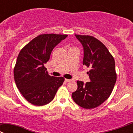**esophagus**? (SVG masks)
I'll return each instance as SVG.
<instances>
[{"label":"esophagus","instance_id":"esophagus-1","mask_svg":"<svg viewBox=\"0 0 133 133\" xmlns=\"http://www.w3.org/2000/svg\"><path fill=\"white\" fill-rule=\"evenodd\" d=\"M65 81L66 82V83H68V82H70V81H71V79H65Z\"/></svg>","mask_w":133,"mask_h":133}]
</instances>
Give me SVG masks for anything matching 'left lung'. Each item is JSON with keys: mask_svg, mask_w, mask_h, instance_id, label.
I'll return each mask as SVG.
<instances>
[{"mask_svg": "<svg viewBox=\"0 0 133 133\" xmlns=\"http://www.w3.org/2000/svg\"><path fill=\"white\" fill-rule=\"evenodd\" d=\"M83 48V65L90 81H77V89L72 93L74 102L84 109H93L107 100L117 80L115 62L102 42L90 36L75 34Z\"/></svg>", "mask_w": 133, "mask_h": 133, "instance_id": "8db88e82", "label": "left lung"}]
</instances>
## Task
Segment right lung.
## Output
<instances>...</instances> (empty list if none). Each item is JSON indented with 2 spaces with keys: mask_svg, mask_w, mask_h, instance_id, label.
Here are the masks:
<instances>
[{
  "mask_svg": "<svg viewBox=\"0 0 133 133\" xmlns=\"http://www.w3.org/2000/svg\"><path fill=\"white\" fill-rule=\"evenodd\" d=\"M66 34H46L36 37L21 50L14 69L18 89L29 103L42 106L52 101L63 77L50 76L44 64L50 59L53 49Z\"/></svg>",
  "mask_w": 133,
  "mask_h": 133,
  "instance_id": "1",
  "label": "right lung"
}]
</instances>
